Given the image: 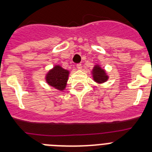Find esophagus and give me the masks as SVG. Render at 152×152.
Returning a JSON list of instances; mask_svg holds the SVG:
<instances>
[{
    "label": "esophagus",
    "instance_id": "1",
    "mask_svg": "<svg viewBox=\"0 0 152 152\" xmlns=\"http://www.w3.org/2000/svg\"><path fill=\"white\" fill-rule=\"evenodd\" d=\"M77 68L78 70L82 69V65H81V64H77Z\"/></svg>",
    "mask_w": 152,
    "mask_h": 152
}]
</instances>
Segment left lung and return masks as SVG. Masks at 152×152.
<instances>
[{"instance_id":"1","label":"left lung","mask_w":152,"mask_h":152,"mask_svg":"<svg viewBox=\"0 0 152 152\" xmlns=\"http://www.w3.org/2000/svg\"><path fill=\"white\" fill-rule=\"evenodd\" d=\"M93 79L97 84H103L108 80L109 76L103 68L100 67V64H96L92 69Z\"/></svg>"}]
</instances>
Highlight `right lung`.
Returning <instances> with one entry per match:
<instances>
[{
	"label": "right lung",
	"instance_id": "1",
	"mask_svg": "<svg viewBox=\"0 0 152 152\" xmlns=\"http://www.w3.org/2000/svg\"><path fill=\"white\" fill-rule=\"evenodd\" d=\"M69 71L56 64L45 75V81L49 86L58 91H64L66 88Z\"/></svg>",
	"mask_w": 152,
	"mask_h": 152
}]
</instances>
